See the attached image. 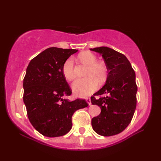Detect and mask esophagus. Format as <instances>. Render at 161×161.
<instances>
[{
  "mask_svg": "<svg viewBox=\"0 0 161 161\" xmlns=\"http://www.w3.org/2000/svg\"><path fill=\"white\" fill-rule=\"evenodd\" d=\"M86 102H88V105H91V99H90L89 97H87V98H86Z\"/></svg>",
  "mask_w": 161,
  "mask_h": 161,
  "instance_id": "1",
  "label": "esophagus"
}]
</instances>
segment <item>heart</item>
Here are the masks:
<instances>
[{"label": "heart", "mask_w": 161, "mask_h": 161, "mask_svg": "<svg viewBox=\"0 0 161 161\" xmlns=\"http://www.w3.org/2000/svg\"><path fill=\"white\" fill-rule=\"evenodd\" d=\"M81 62L86 64L88 68L86 71V78L77 79L72 84V89L74 94L78 97H85L91 94L96 89L98 85L97 80L103 81L107 76V67L97 59L95 54L90 52H84L79 55ZM62 73L68 81L75 78L74 61L73 58H68L62 66Z\"/></svg>", "instance_id": "heart-1"}]
</instances>
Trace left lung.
Here are the masks:
<instances>
[{
	"mask_svg": "<svg viewBox=\"0 0 161 161\" xmlns=\"http://www.w3.org/2000/svg\"><path fill=\"white\" fill-rule=\"evenodd\" d=\"M100 53L108 70L107 79L101 89L91 97L92 104L101 108L100 114L92 119L94 131L102 136H114L127 127L136 107V74L124 54L110 47L91 48Z\"/></svg>",
	"mask_w": 161,
	"mask_h": 161,
	"instance_id": "left-lung-1",
	"label": "left lung"
}]
</instances>
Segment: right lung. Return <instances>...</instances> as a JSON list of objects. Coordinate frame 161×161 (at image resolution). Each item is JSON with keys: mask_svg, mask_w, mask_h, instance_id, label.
Returning <instances> with one entry per match:
<instances>
[{"mask_svg": "<svg viewBox=\"0 0 161 161\" xmlns=\"http://www.w3.org/2000/svg\"><path fill=\"white\" fill-rule=\"evenodd\" d=\"M77 50L52 47L30 61L23 79V102L30 122L47 137H59L70 131L72 116L88 107L85 100L69 101L72 91L62 73L64 61Z\"/></svg>", "mask_w": 161, "mask_h": 161, "instance_id": "add662e5", "label": "right lung"}]
</instances>
